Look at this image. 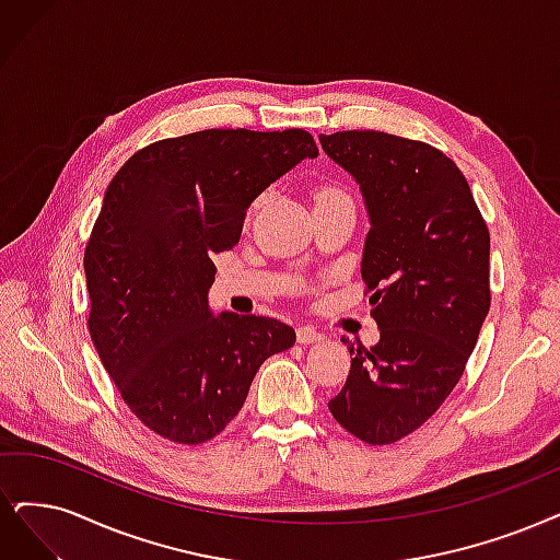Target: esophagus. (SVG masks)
<instances>
[{"label":"esophagus","instance_id":"34e87169","mask_svg":"<svg viewBox=\"0 0 560 560\" xmlns=\"http://www.w3.org/2000/svg\"><path fill=\"white\" fill-rule=\"evenodd\" d=\"M320 339H323V335L316 332V327H312V325L298 327V341H300V343H316V341H320Z\"/></svg>","mask_w":560,"mask_h":560}]
</instances>
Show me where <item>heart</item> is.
<instances>
[{"label":"heart","mask_w":560,"mask_h":560,"mask_svg":"<svg viewBox=\"0 0 560 560\" xmlns=\"http://www.w3.org/2000/svg\"><path fill=\"white\" fill-rule=\"evenodd\" d=\"M339 194H341V191H339V189H332V186H323V189L316 191V200L329 198V196H339Z\"/></svg>","instance_id":"b5f03b06"}]
</instances>
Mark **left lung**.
<instances>
[{
	"label": "left lung",
	"mask_w": 560,
	"mask_h": 560,
	"mask_svg": "<svg viewBox=\"0 0 560 560\" xmlns=\"http://www.w3.org/2000/svg\"><path fill=\"white\" fill-rule=\"evenodd\" d=\"M320 144L364 196L362 281L381 327L376 346H348L329 412L360 441L389 445L464 374L491 304L489 231L457 163L431 144L383 131H337Z\"/></svg>",
	"instance_id": "left-lung-1"
}]
</instances>
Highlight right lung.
<instances>
[{
	"label": "right lung",
	"mask_w": 560,
	"mask_h": 560,
	"mask_svg": "<svg viewBox=\"0 0 560 560\" xmlns=\"http://www.w3.org/2000/svg\"><path fill=\"white\" fill-rule=\"evenodd\" d=\"M304 129H205L121 165L85 246L90 335L133 416L179 445L212 441L260 364L295 343L277 318L212 316V254L240 242L248 205L302 159Z\"/></svg>",
	"instance_id": "obj_1"
}]
</instances>
